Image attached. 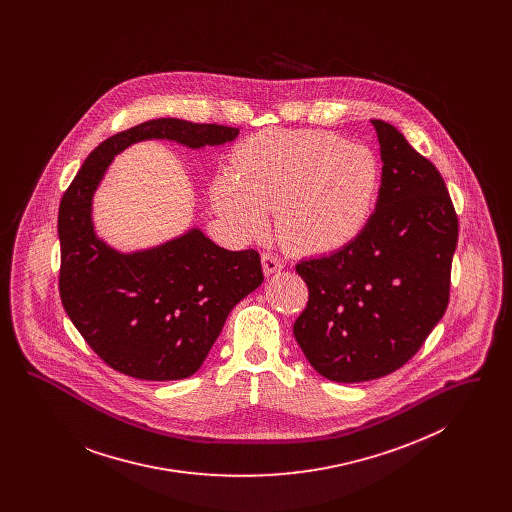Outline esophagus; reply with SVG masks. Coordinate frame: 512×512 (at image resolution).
Segmentation results:
<instances>
[{"instance_id": "34e87169", "label": "esophagus", "mask_w": 512, "mask_h": 512, "mask_svg": "<svg viewBox=\"0 0 512 512\" xmlns=\"http://www.w3.org/2000/svg\"><path fill=\"white\" fill-rule=\"evenodd\" d=\"M261 261H263V270H265L267 276L268 274H274V272H280L284 268V263L280 261V257L276 253H272V251H265L261 255Z\"/></svg>"}]
</instances>
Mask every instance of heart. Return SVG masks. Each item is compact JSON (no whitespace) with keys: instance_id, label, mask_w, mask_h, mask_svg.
<instances>
[{"instance_id":"1","label":"heart","mask_w":512,"mask_h":512,"mask_svg":"<svg viewBox=\"0 0 512 512\" xmlns=\"http://www.w3.org/2000/svg\"><path fill=\"white\" fill-rule=\"evenodd\" d=\"M234 182H220V209L249 230L276 213V238L297 253L349 244L380 188L372 149L326 130H267L236 151Z\"/></svg>"}]
</instances>
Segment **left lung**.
Returning <instances> with one entry per match:
<instances>
[{
    "instance_id": "left-lung-1",
    "label": "left lung",
    "mask_w": 512,
    "mask_h": 512,
    "mask_svg": "<svg viewBox=\"0 0 512 512\" xmlns=\"http://www.w3.org/2000/svg\"><path fill=\"white\" fill-rule=\"evenodd\" d=\"M382 186L365 228L338 251L295 265L309 301L293 324L307 361L332 382H368L413 359L445 315L459 219L432 161L372 121Z\"/></svg>"
}]
</instances>
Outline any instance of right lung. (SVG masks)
Wrapping results in <instances>:
<instances>
[{
  "label": "right lung",
  "instance_id": "right-lung-1",
  "mask_svg": "<svg viewBox=\"0 0 512 512\" xmlns=\"http://www.w3.org/2000/svg\"><path fill=\"white\" fill-rule=\"evenodd\" d=\"M238 128L155 119L117 132L82 163L59 203V295L76 330L113 370L138 380H180L203 365L230 311L265 280L255 249L228 251L199 230L122 255L99 242L90 201L111 157L151 138L215 146Z\"/></svg>",
  "mask_w": 512,
  "mask_h": 512
}]
</instances>
